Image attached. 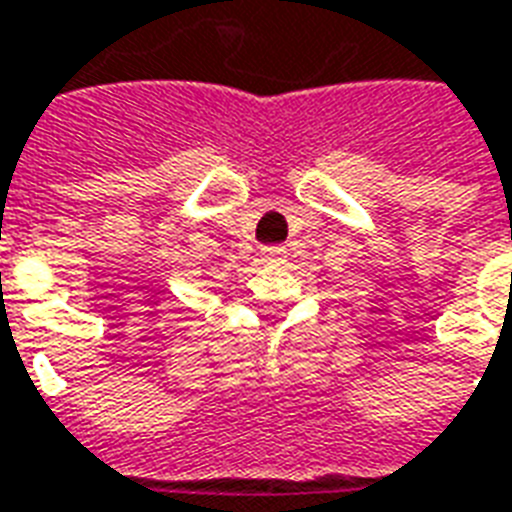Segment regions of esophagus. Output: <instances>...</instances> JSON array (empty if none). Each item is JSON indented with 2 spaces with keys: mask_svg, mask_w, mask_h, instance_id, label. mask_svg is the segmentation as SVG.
Returning <instances> with one entry per match:
<instances>
[{
  "mask_svg": "<svg viewBox=\"0 0 512 512\" xmlns=\"http://www.w3.org/2000/svg\"><path fill=\"white\" fill-rule=\"evenodd\" d=\"M283 259H286V248H281V245H267V248H261V261L278 264V261Z\"/></svg>",
  "mask_w": 512,
  "mask_h": 512,
  "instance_id": "34e87169",
  "label": "esophagus"
}]
</instances>
